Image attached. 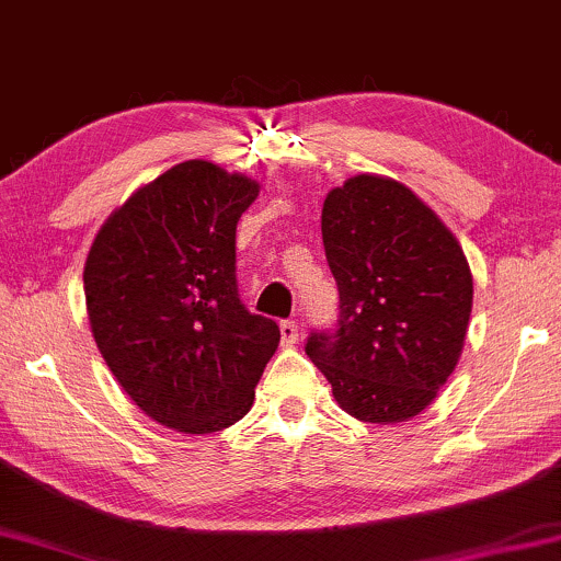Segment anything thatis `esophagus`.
<instances>
[{
  "mask_svg": "<svg viewBox=\"0 0 561 561\" xmlns=\"http://www.w3.org/2000/svg\"><path fill=\"white\" fill-rule=\"evenodd\" d=\"M279 335H282V346H293L300 339V325L295 323V320H285V323H279Z\"/></svg>",
  "mask_w": 561,
  "mask_h": 561,
  "instance_id": "1",
  "label": "esophagus"
}]
</instances>
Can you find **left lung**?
Wrapping results in <instances>:
<instances>
[{
	"instance_id": "1",
	"label": "left lung",
	"mask_w": 561,
	"mask_h": 561,
	"mask_svg": "<svg viewBox=\"0 0 561 561\" xmlns=\"http://www.w3.org/2000/svg\"><path fill=\"white\" fill-rule=\"evenodd\" d=\"M341 316L305 351L339 405L364 423L421 415L457 367L472 312V268L457 236L398 179L356 174L320 215Z\"/></svg>"
}]
</instances>
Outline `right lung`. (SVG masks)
<instances>
[{
	"mask_svg": "<svg viewBox=\"0 0 561 561\" xmlns=\"http://www.w3.org/2000/svg\"><path fill=\"white\" fill-rule=\"evenodd\" d=\"M256 197V179L176 163L112 210L87 253L96 348L125 394L171 431L241 421L279 346L274 320L238 300L236 226Z\"/></svg>",
	"mask_w": 561,
	"mask_h": 561,
	"instance_id": "1",
	"label": "right lung"
}]
</instances>
